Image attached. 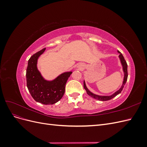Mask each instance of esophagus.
Instances as JSON below:
<instances>
[{
  "label": "esophagus",
  "mask_w": 147,
  "mask_h": 147,
  "mask_svg": "<svg viewBox=\"0 0 147 147\" xmlns=\"http://www.w3.org/2000/svg\"><path fill=\"white\" fill-rule=\"evenodd\" d=\"M82 66H83L82 65H79L78 67L79 69H82Z\"/></svg>",
  "instance_id": "esophagus-1"
}]
</instances>
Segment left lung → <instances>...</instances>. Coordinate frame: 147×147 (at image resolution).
<instances>
[{
  "label": "left lung",
  "mask_w": 147,
  "mask_h": 147,
  "mask_svg": "<svg viewBox=\"0 0 147 147\" xmlns=\"http://www.w3.org/2000/svg\"><path fill=\"white\" fill-rule=\"evenodd\" d=\"M118 53L119 54L118 57L120 61V63H121V66H122V69H123V73H124V77H123V83H122V85L120 87V88L118 91H117L116 92H115L113 94H112V95H110V96H100V95H97L94 94V93L92 92L89 89L87 88L86 85V83L85 81L84 80L83 82V86L84 90H86L87 94L90 96L91 97H93V98H94L95 99H97L98 100H100V101H106V100H109L113 99V97H115V96H117L118 94H119L120 92H121V91L123 90V89L124 88V86L125 85V84L126 83L127 81V65L126 63V61L124 59V57L123 56V55L121 54V53H120L119 51H118Z\"/></svg>",
  "instance_id": "left-lung-1"
}]
</instances>
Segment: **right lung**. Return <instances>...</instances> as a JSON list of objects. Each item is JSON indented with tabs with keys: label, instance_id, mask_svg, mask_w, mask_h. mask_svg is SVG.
Returning <instances> with one entry per match:
<instances>
[{
	"label": "right lung",
	"instance_id": "1",
	"mask_svg": "<svg viewBox=\"0 0 147 147\" xmlns=\"http://www.w3.org/2000/svg\"><path fill=\"white\" fill-rule=\"evenodd\" d=\"M45 50L43 48L30 57L26 70V81L28 90L35 101L52 105L63 97L65 84L72 71L61 74L52 80L45 79L37 68L38 59Z\"/></svg>",
	"mask_w": 147,
	"mask_h": 147
}]
</instances>
